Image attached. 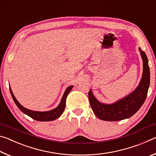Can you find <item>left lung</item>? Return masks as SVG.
Here are the masks:
<instances>
[{"label": "left lung", "instance_id": "obj_1", "mask_svg": "<svg viewBox=\"0 0 156 156\" xmlns=\"http://www.w3.org/2000/svg\"><path fill=\"white\" fill-rule=\"evenodd\" d=\"M143 60V73L138 87L133 92L112 105L100 103L95 98L91 91L88 96L91 109L98 118L106 121H118L130 118L142 107L146 99L150 84V70L145 53L140 48Z\"/></svg>", "mask_w": 156, "mask_h": 156}]
</instances>
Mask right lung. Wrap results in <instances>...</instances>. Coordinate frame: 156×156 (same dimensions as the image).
<instances>
[{"label":"right lung","mask_w":156,"mask_h":156,"mask_svg":"<svg viewBox=\"0 0 156 156\" xmlns=\"http://www.w3.org/2000/svg\"><path fill=\"white\" fill-rule=\"evenodd\" d=\"M73 88V86H70L67 87V89H66V91L65 92L64 95L62 98L61 101H60V105L56 107V109H53L49 111V112H34V111H31L30 109H27L25 108L24 107H23L19 102H18V100L16 99V98L14 97V94L12 93V91L11 88L9 87V90L10 92H11V95L12 96V98L14 100V102L16 105H17V107L19 108V109L23 112L25 114H27V115L30 116L33 119L38 120V121H51L54 120H56V118H59L60 115H61L62 113L64 112V109L65 108V105H66V98H67V95L69 93L70 91L72 90V89Z\"/></svg>","instance_id":"obj_1"}]
</instances>
